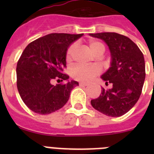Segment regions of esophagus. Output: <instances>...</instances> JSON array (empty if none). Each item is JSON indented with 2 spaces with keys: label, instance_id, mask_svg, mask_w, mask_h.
Returning a JSON list of instances; mask_svg holds the SVG:
<instances>
[{
  "label": "esophagus",
  "instance_id": "esophagus-1",
  "mask_svg": "<svg viewBox=\"0 0 154 154\" xmlns=\"http://www.w3.org/2000/svg\"><path fill=\"white\" fill-rule=\"evenodd\" d=\"M79 85H80V86H82V87H86V86H88V84L83 83V82H80Z\"/></svg>",
  "mask_w": 154,
  "mask_h": 154
}]
</instances>
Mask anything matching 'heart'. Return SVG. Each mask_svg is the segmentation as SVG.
<instances>
[{"label":"heart","instance_id":"1","mask_svg":"<svg viewBox=\"0 0 154 154\" xmlns=\"http://www.w3.org/2000/svg\"><path fill=\"white\" fill-rule=\"evenodd\" d=\"M89 48L95 55H103L105 52V46L103 43L98 41L91 40L89 41ZM76 45L72 44L68 48L66 51V60L70 61L72 57V54L74 50L75 49ZM99 73V69L96 66H85V65H76L73 66L71 69V74L75 79L78 81L88 82L91 81L94 77L98 75Z\"/></svg>","mask_w":154,"mask_h":154}]
</instances>
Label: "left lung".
<instances>
[{
	"label": "left lung",
	"mask_w": 154,
	"mask_h": 154,
	"mask_svg": "<svg viewBox=\"0 0 154 154\" xmlns=\"http://www.w3.org/2000/svg\"><path fill=\"white\" fill-rule=\"evenodd\" d=\"M104 41L111 53V66L101 76L112 89H102L92 99L94 109L105 115L118 117L131 109L138 101L145 80V62L142 51L128 37L115 32L90 34Z\"/></svg>",
	"instance_id": "left-lung-1"
}]
</instances>
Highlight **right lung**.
<instances>
[{
    "instance_id": "add662e5",
    "label": "right lung",
    "mask_w": 154,
    "mask_h": 154,
    "mask_svg": "<svg viewBox=\"0 0 154 154\" xmlns=\"http://www.w3.org/2000/svg\"><path fill=\"white\" fill-rule=\"evenodd\" d=\"M83 34L52 33L28 45L17 64V87L21 99L36 113L45 115L62 108L71 91L79 85L76 81L52 85L53 80L69 79L63 74L66 51Z\"/></svg>"
}]
</instances>
